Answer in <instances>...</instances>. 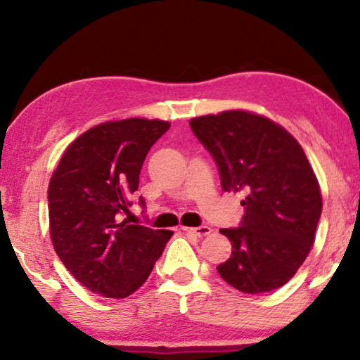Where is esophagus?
<instances>
[{"mask_svg": "<svg viewBox=\"0 0 360 360\" xmlns=\"http://www.w3.org/2000/svg\"><path fill=\"white\" fill-rule=\"evenodd\" d=\"M184 231H188V233L198 236V238H203V236H208L211 233L210 226H198V228H181Z\"/></svg>", "mask_w": 360, "mask_h": 360, "instance_id": "obj_1", "label": "esophagus"}]
</instances>
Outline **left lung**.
<instances>
[{"instance_id": "left-lung-1", "label": "left lung", "mask_w": 360, "mask_h": 360, "mask_svg": "<svg viewBox=\"0 0 360 360\" xmlns=\"http://www.w3.org/2000/svg\"><path fill=\"white\" fill-rule=\"evenodd\" d=\"M218 165L224 191L243 193L239 228L221 229L233 252L218 274L243 293L277 290L311 250L321 191L302 146L282 126L248 111L190 121Z\"/></svg>"}]
</instances>
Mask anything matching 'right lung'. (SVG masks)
Masks as SVG:
<instances>
[{
	"instance_id": "right-lung-1",
	"label": "right lung",
	"mask_w": 360,
	"mask_h": 360,
	"mask_svg": "<svg viewBox=\"0 0 360 360\" xmlns=\"http://www.w3.org/2000/svg\"><path fill=\"white\" fill-rule=\"evenodd\" d=\"M169 127L167 121L141 117L103 122L77 137L53 172L47 196L53 249L93 293H134L174 234L121 221L147 152ZM139 205L146 206L142 196Z\"/></svg>"
}]
</instances>
